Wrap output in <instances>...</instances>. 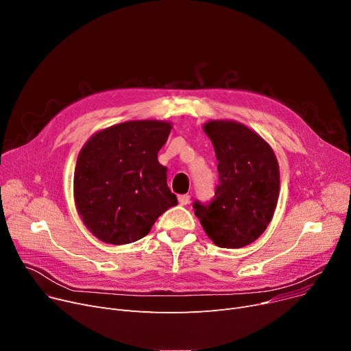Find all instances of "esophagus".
<instances>
[{
  "label": "esophagus",
  "mask_w": 351,
  "mask_h": 351,
  "mask_svg": "<svg viewBox=\"0 0 351 351\" xmlns=\"http://www.w3.org/2000/svg\"><path fill=\"white\" fill-rule=\"evenodd\" d=\"M178 203H180V206H187L190 203V195H187V194L178 195Z\"/></svg>",
  "instance_id": "obj_1"
}]
</instances>
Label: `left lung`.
<instances>
[{
	"label": "left lung",
	"instance_id": "obj_1",
	"mask_svg": "<svg viewBox=\"0 0 351 351\" xmlns=\"http://www.w3.org/2000/svg\"><path fill=\"white\" fill-rule=\"evenodd\" d=\"M219 161V178L210 204L195 202V215L210 240L223 248L256 241L273 220L280 194V170L270 144L232 120L203 125Z\"/></svg>",
	"mask_w": 351,
	"mask_h": 351
}]
</instances>
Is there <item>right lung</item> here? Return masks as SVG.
Here are the masks:
<instances>
[{"instance_id": "right-lung-1", "label": "right lung", "mask_w": 351, "mask_h": 351, "mask_svg": "<svg viewBox=\"0 0 351 351\" xmlns=\"http://www.w3.org/2000/svg\"><path fill=\"white\" fill-rule=\"evenodd\" d=\"M173 125L134 120L97 131L81 148L74 171V202L82 223L103 243L121 245L144 236L177 206L158 152Z\"/></svg>"}]
</instances>
